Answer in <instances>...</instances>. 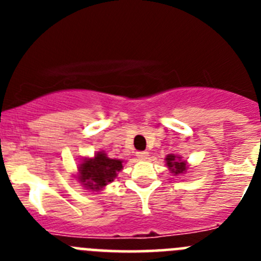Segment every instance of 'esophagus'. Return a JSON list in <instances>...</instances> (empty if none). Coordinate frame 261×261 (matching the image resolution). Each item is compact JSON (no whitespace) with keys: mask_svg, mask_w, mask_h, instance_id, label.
Listing matches in <instances>:
<instances>
[{"mask_svg":"<svg viewBox=\"0 0 261 261\" xmlns=\"http://www.w3.org/2000/svg\"><path fill=\"white\" fill-rule=\"evenodd\" d=\"M136 155H137V158L140 161H146L149 158V153L147 151H138V153H136Z\"/></svg>","mask_w":261,"mask_h":261,"instance_id":"34e87169","label":"esophagus"}]
</instances>
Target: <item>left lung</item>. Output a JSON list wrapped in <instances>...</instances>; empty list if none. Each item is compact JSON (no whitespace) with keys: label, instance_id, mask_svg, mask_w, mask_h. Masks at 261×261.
Wrapping results in <instances>:
<instances>
[{"label":"left lung","instance_id":"8db88e82","mask_svg":"<svg viewBox=\"0 0 261 261\" xmlns=\"http://www.w3.org/2000/svg\"><path fill=\"white\" fill-rule=\"evenodd\" d=\"M166 166L170 170V172L176 176H180V175L186 174L187 170H188V162L186 159H183V156L175 155V154H167L165 158Z\"/></svg>","mask_w":261,"mask_h":261}]
</instances>
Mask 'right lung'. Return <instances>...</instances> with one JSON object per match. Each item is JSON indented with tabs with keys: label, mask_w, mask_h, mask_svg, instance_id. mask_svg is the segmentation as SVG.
Returning a JSON list of instances; mask_svg holds the SVG:
<instances>
[{
	"label": "right lung",
	"mask_w": 261,
	"mask_h": 261,
	"mask_svg": "<svg viewBox=\"0 0 261 261\" xmlns=\"http://www.w3.org/2000/svg\"><path fill=\"white\" fill-rule=\"evenodd\" d=\"M121 159H112L103 150L94 156H85L77 166L75 180L86 190L99 192L105 190L107 184L112 183L123 170Z\"/></svg>",
	"instance_id": "right-lung-1"
}]
</instances>
